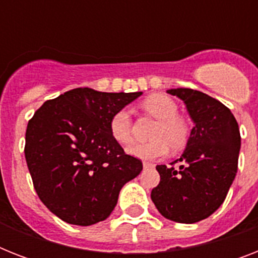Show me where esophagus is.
<instances>
[{
    "label": "esophagus",
    "mask_w": 258,
    "mask_h": 258,
    "mask_svg": "<svg viewBox=\"0 0 258 258\" xmlns=\"http://www.w3.org/2000/svg\"><path fill=\"white\" fill-rule=\"evenodd\" d=\"M143 167L145 169H151V167H154L153 163H150V162H143Z\"/></svg>",
    "instance_id": "esophagus-1"
}]
</instances>
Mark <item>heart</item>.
Here are the masks:
<instances>
[{
	"label": "heart",
	"instance_id": "1",
	"mask_svg": "<svg viewBox=\"0 0 258 258\" xmlns=\"http://www.w3.org/2000/svg\"><path fill=\"white\" fill-rule=\"evenodd\" d=\"M142 108L155 117L151 139L146 143L130 146L127 153L142 161H155L167 155L169 149L180 150L190 137V125L184 117L178 115V104L165 93H154L142 101ZM109 134L119 145H128L133 141V121L127 109H119L109 120Z\"/></svg>",
	"mask_w": 258,
	"mask_h": 258
}]
</instances>
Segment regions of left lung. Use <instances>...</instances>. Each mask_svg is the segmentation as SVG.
<instances>
[{
    "instance_id": "left-lung-1",
    "label": "left lung",
    "mask_w": 258,
    "mask_h": 258,
    "mask_svg": "<svg viewBox=\"0 0 258 258\" xmlns=\"http://www.w3.org/2000/svg\"><path fill=\"white\" fill-rule=\"evenodd\" d=\"M167 92L184 101L194 127L182 157L170 166H157L161 182L151 200L167 220L194 224L224 204L237 174L240 130L230 109L214 97L191 88ZM178 161L181 166L175 168Z\"/></svg>"
}]
</instances>
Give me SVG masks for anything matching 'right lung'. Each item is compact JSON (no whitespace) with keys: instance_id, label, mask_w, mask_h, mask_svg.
<instances>
[{"instance_id":"right-lung-1","label":"right lung","mask_w":258,"mask_h":258,"mask_svg":"<svg viewBox=\"0 0 258 258\" xmlns=\"http://www.w3.org/2000/svg\"><path fill=\"white\" fill-rule=\"evenodd\" d=\"M141 95L71 89L46 100L28 123L24 153L33 187L67 224L104 221L120 188L139 175L142 161L113 141L109 120Z\"/></svg>"}]
</instances>
